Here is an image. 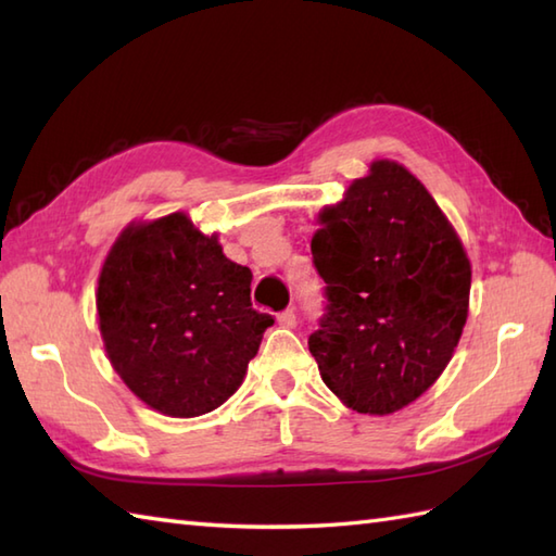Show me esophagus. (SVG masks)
I'll use <instances>...</instances> for the list:
<instances>
[{"mask_svg":"<svg viewBox=\"0 0 556 556\" xmlns=\"http://www.w3.org/2000/svg\"><path fill=\"white\" fill-rule=\"evenodd\" d=\"M277 323H279L281 327L293 329V327H296V313H293V308H289V311H285V313H279Z\"/></svg>","mask_w":556,"mask_h":556,"instance_id":"esophagus-1","label":"esophagus"}]
</instances>
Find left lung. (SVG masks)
Returning <instances> with one entry per match:
<instances>
[{"instance_id":"obj_1","label":"left lung","mask_w":556,"mask_h":556,"mask_svg":"<svg viewBox=\"0 0 556 556\" xmlns=\"http://www.w3.org/2000/svg\"><path fill=\"white\" fill-rule=\"evenodd\" d=\"M311 241L325 315L308 339L323 382L358 413L387 416L434 384L464 332L470 263L416 176L377 160Z\"/></svg>"}]
</instances>
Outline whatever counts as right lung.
Returning <instances> with one entry per match:
<instances>
[{
    "mask_svg": "<svg viewBox=\"0 0 556 556\" xmlns=\"http://www.w3.org/2000/svg\"><path fill=\"white\" fill-rule=\"evenodd\" d=\"M251 279L184 212L124 229L100 271L98 317L126 387L172 418L222 406L275 325L253 308Z\"/></svg>",
    "mask_w": 556,
    "mask_h": 556,
    "instance_id": "1",
    "label": "right lung"
}]
</instances>
